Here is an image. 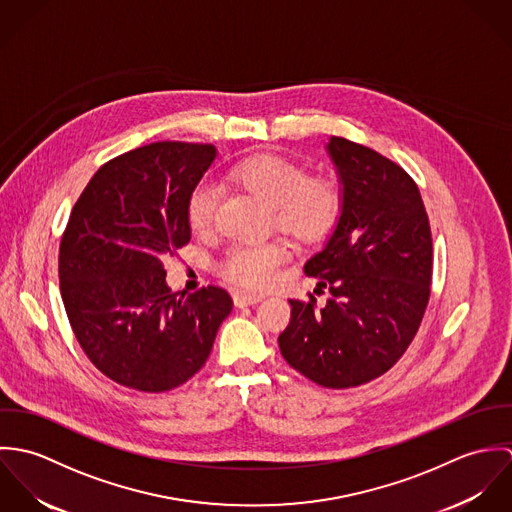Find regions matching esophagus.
<instances>
[{
    "instance_id": "34e87169",
    "label": "esophagus",
    "mask_w": 512,
    "mask_h": 512,
    "mask_svg": "<svg viewBox=\"0 0 512 512\" xmlns=\"http://www.w3.org/2000/svg\"><path fill=\"white\" fill-rule=\"evenodd\" d=\"M258 301H262V295H258V293H236L234 295V305L236 307H248V305H254Z\"/></svg>"
}]
</instances>
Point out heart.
<instances>
[{"instance_id": "obj_1", "label": "heart", "mask_w": 512, "mask_h": 512, "mask_svg": "<svg viewBox=\"0 0 512 512\" xmlns=\"http://www.w3.org/2000/svg\"><path fill=\"white\" fill-rule=\"evenodd\" d=\"M228 177L272 209L276 224L301 242L325 236L341 211L339 187L325 177H307L292 161L278 155H254L236 163ZM219 187L213 181L195 185L187 199V219L193 230L207 232L217 215ZM288 248L278 240L240 242L226 250L222 276L244 288L262 290L286 262Z\"/></svg>"}]
</instances>
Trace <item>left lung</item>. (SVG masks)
I'll list each match as a JSON object with an SVG mask.
<instances>
[{"label": "left lung", "mask_w": 512, "mask_h": 512, "mask_svg": "<svg viewBox=\"0 0 512 512\" xmlns=\"http://www.w3.org/2000/svg\"><path fill=\"white\" fill-rule=\"evenodd\" d=\"M341 213L305 272L323 307L290 299L280 335L288 365L325 388L370 382L398 363L422 323L432 284V230L412 177L370 147L331 136ZM315 290V292H317Z\"/></svg>", "instance_id": "8db88e82"}]
</instances>
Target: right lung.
I'll return each instance as SVG.
<instances>
[{"label": "right lung", "instance_id": "add662e5", "mask_svg": "<svg viewBox=\"0 0 512 512\" xmlns=\"http://www.w3.org/2000/svg\"><path fill=\"white\" fill-rule=\"evenodd\" d=\"M217 153L183 142L132 149L104 163L74 205L59 252L63 303L90 363L122 386L187 382L232 311L215 286L179 297L163 268L191 240L187 199Z\"/></svg>", "mask_w": 512, "mask_h": 512}]
</instances>
